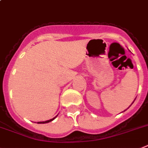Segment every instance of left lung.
Returning <instances> with one entry per match:
<instances>
[{
	"label": "left lung",
	"mask_w": 148,
	"mask_h": 148,
	"mask_svg": "<svg viewBox=\"0 0 148 148\" xmlns=\"http://www.w3.org/2000/svg\"><path fill=\"white\" fill-rule=\"evenodd\" d=\"M135 100H136V99H135ZM135 100H134V101H135ZM134 101H133V102H132V103H134ZM132 104H131V105H132ZM126 110H127V109H126ZM126 110H125V111H126ZM123 112H124V111H123Z\"/></svg>",
	"instance_id": "1"
}]
</instances>
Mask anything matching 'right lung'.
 Returning <instances> with one entry per match:
<instances>
[{
  "mask_svg": "<svg viewBox=\"0 0 148 148\" xmlns=\"http://www.w3.org/2000/svg\"><path fill=\"white\" fill-rule=\"evenodd\" d=\"M57 116H58V115H57ZM57 116H56V117H53L52 119H50V120H49V121H40V122H37V123H49V122L52 121L53 120H55V118L57 117Z\"/></svg>",
  "mask_w": 148,
  "mask_h": 148,
  "instance_id": "obj_1",
  "label": "right lung"
}]
</instances>
